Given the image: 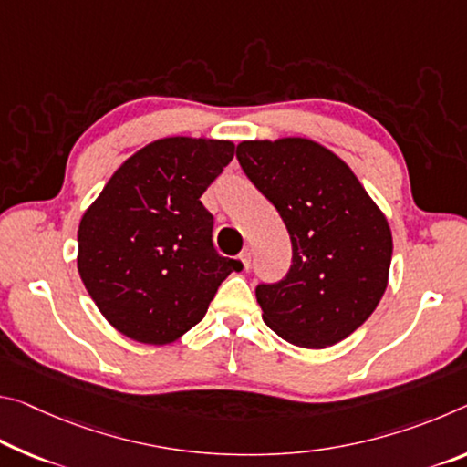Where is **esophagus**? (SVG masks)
Instances as JSON below:
<instances>
[{"label":"esophagus","instance_id":"34e87169","mask_svg":"<svg viewBox=\"0 0 467 467\" xmlns=\"http://www.w3.org/2000/svg\"><path fill=\"white\" fill-rule=\"evenodd\" d=\"M239 260H241V264H243V270H249V268H251V249H249V247H245V249L241 251Z\"/></svg>","mask_w":467,"mask_h":467}]
</instances>
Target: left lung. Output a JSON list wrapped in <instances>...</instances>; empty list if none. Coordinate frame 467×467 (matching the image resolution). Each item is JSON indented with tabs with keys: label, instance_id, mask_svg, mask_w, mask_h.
<instances>
[{
	"label": "left lung",
	"instance_id": "left-lung-1",
	"mask_svg": "<svg viewBox=\"0 0 467 467\" xmlns=\"http://www.w3.org/2000/svg\"><path fill=\"white\" fill-rule=\"evenodd\" d=\"M236 160L276 207L293 245L286 276L255 288L264 322L309 349L347 338L389 283L393 236L384 213L351 168L309 139L243 140Z\"/></svg>",
	"mask_w": 467,
	"mask_h": 467
}]
</instances>
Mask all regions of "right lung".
Returning a JSON list of instances; mask_svg holds the SVG:
<instances>
[{"mask_svg":"<svg viewBox=\"0 0 467 467\" xmlns=\"http://www.w3.org/2000/svg\"><path fill=\"white\" fill-rule=\"evenodd\" d=\"M234 155L231 140L168 137L124 161L78 226V274L116 330L172 343L210 307L239 260L220 255L199 197Z\"/></svg>","mask_w":467,"mask_h":467,"instance_id":"add662e5","label":"right lung"}]
</instances>
